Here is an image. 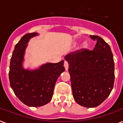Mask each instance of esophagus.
<instances>
[{
  "label": "esophagus",
  "mask_w": 123,
  "mask_h": 123,
  "mask_svg": "<svg viewBox=\"0 0 123 123\" xmlns=\"http://www.w3.org/2000/svg\"><path fill=\"white\" fill-rule=\"evenodd\" d=\"M64 66L65 69H66V71L68 70L69 64H68V62L64 61Z\"/></svg>",
  "instance_id": "obj_1"
}]
</instances>
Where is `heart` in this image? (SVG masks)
Returning a JSON list of instances; mask_svg holds the SVG:
<instances>
[{
  "label": "heart",
  "instance_id": "b5f03b06",
  "mask_svg": "<svg viewBox=\"0 0 123 123\" xmlns=\"http://www.w3.org/2000/svg\"><path fill=\"white\" fill-rule=\"evenodd\" d=\"M84 47H88V45H87V43H85V44H84Z\"/></svg>",
  "mask_w": 123,
  "mask_h": 123
}]
</instances>
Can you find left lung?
<instances>
[{"instance_id": "1", "label": "left lung", "mask_w": 123, "mask_h": 123, "mask_svg": "<svg viewBox=\"0 0 123 123\" xmlns=\"http://www.w3.org/2000/svg\"><path fill=\"white\" fill-rule=\"evenodd\" d=\"M90 37L97 42L93 50L82 49L66 55L65 59L75 101L85 107H95L113 88L114 62L109 45L98 36Z\"/></svg>"}]
</instances>
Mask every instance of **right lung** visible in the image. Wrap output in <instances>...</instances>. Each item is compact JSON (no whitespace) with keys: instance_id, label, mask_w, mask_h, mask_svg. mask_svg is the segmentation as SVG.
I'll list each match as a JSON object with an SVG mask.
<instances>
[{"instance_id":"add662e5","label":"right lung","mask_w":123,"mask_h":123,"mask_svg":"<svg viewBox=\"0 0 123 123\" xmlns=\"http://www.w3.org/2000/svg\"><path fill=\"white\" fill-rule=\"evenodd\" d=\"M37 33H27L15 45L10 62V85L15 95L25 105L40 107L51 100L56 81L65 71L64 61L46 63L35 70L23 67L24 55L29 40Z\"/></svg>"}]
</instances>
